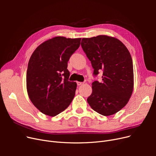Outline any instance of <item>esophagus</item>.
Listing matches in <instances>:
<instances>
[{
    "label": "esophagus",
    "mask_w": 156,
    "mask_h": 156,
    "mask_svg": "<svg viewBox=\"0 0 156 156\" xmlns=\"http://www.w3.org/2000/svg\"><path fill=\"white\" fill-rule=\"evenodd\" d=\"M76 83H77V85H78V86H80V85H81L83 84V82H80V81H77Z\"/></svg>",
    "instance_id": "obj_1"
}]
</instances>
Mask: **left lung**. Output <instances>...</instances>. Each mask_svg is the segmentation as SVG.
<instances>
[{
  "instance_id": "obj_1",
  "label": "left lung",
  "mask_w": 156,
  "mask_h": 156,
  "mask_svg": "<svg viewBox=\"0 0 156 156\" xmlns=\"http://www.w3.org/2000/svg\"><path fill=\"white\" fill-rule=\"evenodd\" d=\"M81 45L91 62L94 76L102 71V81L92 83L87 102L101 115H112L125 107L132 94V57L120 40L106 35L82 38Z\"/></svg>"
}]
</instances>
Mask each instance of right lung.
<instances>
[{
	"label": "right lung",
	"mask_w": 156,
	"mask_h": 156,
	"mask_svg": "<svg viewBox=\"0 0 156 156\" xmlns=\"http://www.w3.org/2000/svg\"><path fill=\"white\" fill-rule=\"evenodd\" d=\"M81 39L54 37L40 44L30 57L27 72L28 94L46 115L59 114L75 97L77 85L69 81L68 62L79 48Z\"/></svg>",
	"instance_id": "add662e5"
}]
</instances>
